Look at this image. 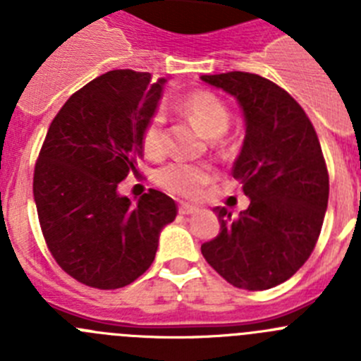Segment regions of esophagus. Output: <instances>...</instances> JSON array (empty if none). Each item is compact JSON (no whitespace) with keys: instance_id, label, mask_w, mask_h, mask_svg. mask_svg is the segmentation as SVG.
I'll return each instance as SVG.
<instances>
[{"instance_id":"esophagus-1","label":"esophagus","mask_w":361,"mask_h":361,"mask_svg":"<svg viewBox=\"0 0 361 361\" xmlns=\"http://www.w3.org/2000/svg\"><path fill=\"white\" fill-rule=\"evenodd\" d=\"M197 212H199V208L193 206V204H186V202L178 204V213H180V215H193V213Z\"/></svg>"}]
</instances>
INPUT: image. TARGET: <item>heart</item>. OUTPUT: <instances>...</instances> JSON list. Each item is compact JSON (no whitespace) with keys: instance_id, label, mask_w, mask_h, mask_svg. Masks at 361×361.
Wrapping results in <instances>:
<instances>
[{"instance_id":"obj_1","label":"heart","mask_w":361,"mask_h":361,"mask_svg":"<svg viewBox=\"0 0 361 361\" xmlns=\"http://www.w3.org/2000/svg\"><path fill=\"white\" fill-rule=\"evenodd\" d=\"M188 119L208 137H220L229 126V110L224 101L212 92H195L180 104ZM142 148L148 157H161L166 149L164 121L153 116L142 130ZM159 186L178 197H197L209 183V171L202 166L188 162H171L157 173Z\"/></svg>"}]
</instances>
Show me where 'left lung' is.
Masks as SVG:
<instances>
[{"mask_svg": "<svg viewBox=\"0 0 361 361\" xmlns=\"http://www.w3.org/2000/svg\"><path fill=\"white\" fill-rule=\"evenodd\" d=\"M200 79L233 95L244 111V145L231 173L250 199L237 219L213 209L220 233L200 251L235 288H275L304 266L324 224L329 175L320 141L302 106L269 79L250 72Z\"/></svg>", "mask_w": 361, "mask_h": 361, "instance_id": "left-lung-1", "label": "left lung"}]
</instances>
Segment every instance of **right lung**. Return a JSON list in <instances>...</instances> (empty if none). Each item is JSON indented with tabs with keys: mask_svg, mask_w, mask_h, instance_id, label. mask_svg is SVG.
<instances>
[{
	"mask_svg": "<svg viewBox=\"0 0 361 361\" xmlns=\"http://www.w3.org/2000/svg\"><path fill=\"white\" fill-rule=\"evenodd\" d=\"M166 79L111 70L63 104L34 170V200L50 253L78 282L119 289L152 266L177 204L149 190L133 204L117 191L142 157V130Z\"/></svg>",
	"mask_w": 361,
	"mask_h": 361,
	"instance_id": "1",
	"label": "right lung"
}]
</instances>
